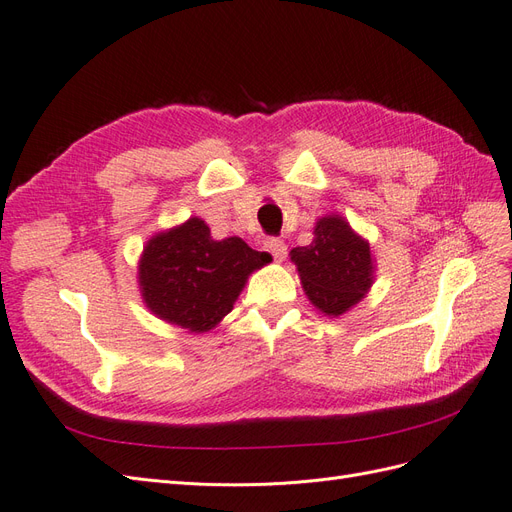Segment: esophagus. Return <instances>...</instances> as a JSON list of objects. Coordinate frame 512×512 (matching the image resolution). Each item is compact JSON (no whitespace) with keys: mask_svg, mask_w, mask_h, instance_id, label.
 Segmentation results:
<instances>
[{"mask_svg":"<svg viewBox=\"0 0 512 512\" xmlns=\"http://www.w3.org/2000/svg\"><path fill=\"white\" fill-rule=\"evenodd\" d=\"M265 247L271 252L275 262H282L286 258V254H288V247H286V243L282 239H269Z\"/></svg>","mask_w":512,"mask_h":512,"instance_id":"34e87169","label":"esophagus"}]
</instances>
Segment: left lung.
<instances>
[{
	"label": "left lung",
	"mask_w": 512,
	"mask_h": 512,
	"mask_svg": "<svg viewBox=\"0 0 512 512\" xmlns=\"http://www.w3.org/2000/svg\"><path fill=\"white\" fill-rule=\"evenodd\" d=\"M301 286L322 314L342 316L359 303L374 284V256L369 243L356 235L342 215L320 218L314 241L290 250Z\"/></svg>",
	"instance_id": "8db88e82"
}]
</instances>
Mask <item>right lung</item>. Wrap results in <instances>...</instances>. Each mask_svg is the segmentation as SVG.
Masks as SVG:
<instances>
[{
    "mask_svg": "<svg viewBox=\"0 0 512 512\" xmlns=\"http://www.w3.org/2000/svg\"><path fill=\"white\" fill-rule=\"evenodd\" d=\"M271 256L239 237L215 241L209 226L190 218L153 235L138 260V286L160 320L192 333L211 331L230 312L250 273Z\"/></svg>",
    "mask_w": 512,
    "mask_h": 512,
    "instance_id": "obj_1",
    "label": "right lung"
}]
</instances>
